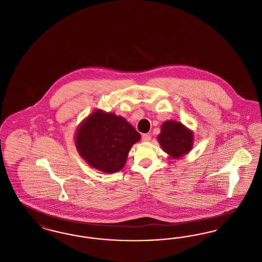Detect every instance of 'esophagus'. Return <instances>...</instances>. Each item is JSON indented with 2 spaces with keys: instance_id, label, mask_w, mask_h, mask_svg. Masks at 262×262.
<instances>
[{
  "instance_id": "esophagus-1",
  "label": "esophagus",
  "mask_w": 262,
  "mask_h": 262,
  "mask_svg": "<svg viewBox=\"0 0 262 262\" xmlns=\"http://www.w3.org/2000/svg\"><path fill=\"white\" fill-rule=\"evenodd\" d=\"M150 139H151L150 134H144V135H142V141H143V142H148V141H150Z\"/></svg>"
}]
</instances>
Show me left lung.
Returning a JSON list of instances; mask_svg holds the SVG:
<instances>
[{"mask_svg":"<svg viewBox=\"0 0 262 262\" xmlns=\"http://www.w3.org/2000/svg\"><path fill=\"white\" fill-rule=\"evenodd\" d=\"M163 151L171 159H180L193 147V132L181 122L166 121L161 125V133L157 136Z\"/></svg>","mask_w":262,"mask_h":262,"instance_id":"8db88e82","label":"left lung"}]
</instances>
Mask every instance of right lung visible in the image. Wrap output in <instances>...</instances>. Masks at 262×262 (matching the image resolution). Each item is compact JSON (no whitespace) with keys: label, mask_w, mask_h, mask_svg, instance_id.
<instances>
[{"label":"right lung","mask_w":262,"mask_h":262,"mask_svg":"<svg viewBox=\"0 0 262 262\" xmlns=\"http://www.w3.org/2000/svg\"><path fill=\"white\" fill-rule=\"evenodd\" d=\"M140 137L122 116L97 109L76 128L75 144L90 167L113 174L124 168L128 151Z\"/></svg>","instance_id":"obj_1"}]
</instances>
